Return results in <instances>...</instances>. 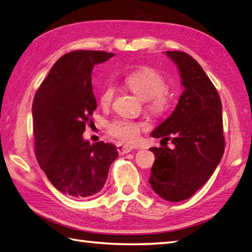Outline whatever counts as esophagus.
<instances>
[{"label":"esophagus","instance_id":"34e87169","mask_svg":"<svg viewBox=\"0 0 252 252\" xmlns=\"http://www.w3.org/2000/svg\"><path fill=\"white\" fill-rule=\"evenodd\" d=\"M132 146H129V145H126V144H122V143H118L117 144V151L119 152V154L121 155H125V154H127L133 151Z\"/></svg>","mask_w":252,"mask_h":252}]
</instances>
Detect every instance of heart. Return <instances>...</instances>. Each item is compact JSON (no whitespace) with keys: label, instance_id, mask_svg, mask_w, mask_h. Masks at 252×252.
<instances>
[{"label":"heart","instance_id":"b5f03b06","mask_svg":"<svg viewBox=\"0 0 252 252\" xmlns=\"http://www.w3.org/2000/svg\"><path fill=\"white\" fill-rule=\"evenodd\" d=\"M126 83L133 93L143 100H147L148 108L155 115H161L168 109L170 94L165 89L164 78L153 68L144 67L133 71L126 78ZM115 95V87L108 84L99 94V101L103 106H108ZM145 123L119 118L108 125V133L118 140L133 144L137 142Z\"/></svg>","mask_w":252,"mask_h":252}]
</instances>
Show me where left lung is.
I'll return each mask as SVG.
<instances>
[{"label": "left lung", "mask_w": 252, "mask_h": 252, "mask_svg": "<svg viewBox=\"0 0 252 252\" xmlns=\"http://www.w3.org/2000/svg\"><path fill=\"white\" fill-rule=\"evenodd\" d=\"M165 54L178 66L184 91L167 119L152 136L173 144L152 147L155 162L149 178L153 190L164 200L189 199L210 179L225 147L222 104L215 85L190 55L180 51Z\"/></svg>", "instance_id": "obj_1"}]
</instances>
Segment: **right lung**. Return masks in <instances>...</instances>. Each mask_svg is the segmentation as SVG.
<instances>
[{
	"mask_svg": "<svg viewBox=\"0 0 252 252\" xmlns=\"http://www.w3.org/2000/svg\"><path fill=\"white\" fill-rule=\"evenodd\" d=\"M115 54L73 51L62 56L41 83L32 104L35 157L55 189L88 198L103 189L115 145L83 138L85 125L97 107L92 88L93 67Z\"/></svg>",
	"mask_w": 252,
	"mask_h": 252,
	"instance_id": "add662e5",
	"label": "right lung"
}]
</instances>
